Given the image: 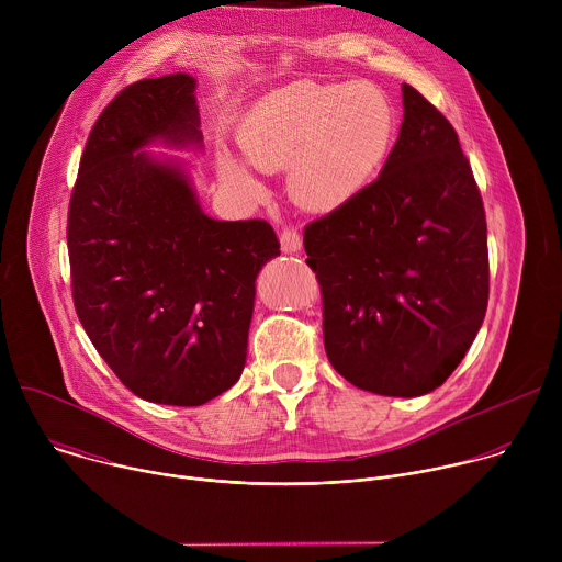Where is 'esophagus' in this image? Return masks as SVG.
Wrapping results in <instances>:
<instances>
[{"label":"esophagus","instance_id":"34e87169","mask_svg":"<svg viewBox=\"0 0 562 562\" xmlns=\"http://www.w3.org/2000/svg\"><path fill=\"white\" fill-rule=\"evenodd\" d=\"M280 245H282L284 254H297L302 249V237H300L297 231L284 228L282 235H280Z\"/></svg>","mask_w":562,"mask_h":562}]
</instances>
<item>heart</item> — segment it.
<instances>
[{
  "label": "heart",
  "instance_id": "obj_1",
  "mask_svg": "<svg viewBox=\"0 0 562 562\" xmlns=\"http://www.w3.org/2000/svg\"><path fill=\"white\" fill-rule=\"evenodd\" d=\"M397 115L373 82H300L265 95L239 126L247 162L289 169V191L308 211H334L362 193L393 146ZM222 178L247 195L262 191L251 171L220 153Z\"/></svg>",
  "mask_w": 562,
  "mask_h": 562
}]
</instances>
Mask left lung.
Masks as SVG:
<instances>
[{
	"label": "left lung",
	"instance_id": "1",
	"mask_svg": "<svg viewBox=\"0 0 562 562\" xmlns=\"http://www.w3.org/2000/svg\"><path fill=\"white\" fill-rule=\"evenodd\" d=\"M380 176L304 228L334 369L358 389L416 397L469 351L490 300L487 220L458 133L414 87Z\"/></svg>",
	"mask_w": 562,
	"mask_h": 562
}]
</instances>
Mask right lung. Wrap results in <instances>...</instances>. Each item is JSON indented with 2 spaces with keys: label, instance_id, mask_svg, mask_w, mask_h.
I'll return each instance as SVG.
<instances>
[{
  "label": "right lung",
  "instance_id": "add662e5",
  "mask_svg": "<svg viewBox=\"0 0 562 562\" xmlns=\"http://www.w3.org/2000/svg\"><path fill=\"white\" fill-rule=\"evenodd\" d=\"M195 79H139L91 128L68 204L79 323L120 382L157 405L200 407L243 375L267 220L209 217L176 162L144 148L202 144Z\"/></svg>",
  "mask_w": 562,
  "mask_h": 562
}]
</instances>
